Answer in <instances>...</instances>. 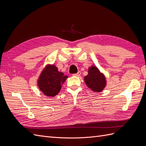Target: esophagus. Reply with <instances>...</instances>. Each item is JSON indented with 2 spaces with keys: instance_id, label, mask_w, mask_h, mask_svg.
<instances>
[{
  "instance_id": "1",
  "label": "esophagus",
  "mask_w": 146,
  "mask_h": 146,
  "mask_svg": "<svg viewBox=\"0 0 146 146\" xmlns=\"http://www.w3.org/2000/svg\"><path fill=\"white\" fill-rule=\"evenodd\" d=\"M81 75V72H80V71H78L77 73H76V74H73V76H76V77H79Z\"/></svg>"
}]
</instances>
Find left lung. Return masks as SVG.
I'll return each instance as SVG.
<instances>
[{"label": "left lung", "instance_id": "obj_1", "mask_svg": "<svg viewBox=\"0 0 146 146\" xmlns=\"http://www.w3.org/2000/svg\"><path fill=\"white\" fill-rule=\"evenodd\" d=\"M85 83L90 89L96 92H101L106 86V78L96 66L88 69V74L84 78Z\"/></svg>", "mask_w": 146, "mask_h": 146}]
</instances>
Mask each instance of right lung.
Masks as SVG:
<instances>
[{"label": "right lung", "instance_id": "add662e5", "mask_svg": "<svg viewBox=\"0 0 146 146\" xmlns=\"http://www.w3.org/2000/svg\"><path fill=\"white\" fill-rule=\"evenodd\" d=\"M67 78V76L58 71L55 65L49 64L43 69L40 74L38 86L44 95L54 97L60 92L61 85Z\"/></svg>", "mask_w": 146, "mask_h": 146}]
</instances>
